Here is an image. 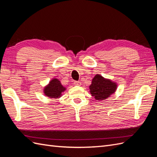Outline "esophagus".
Listing matches in <instances>:
<instances>
[{"instance_id":"1","label":"esophagus","mask_w":157,"mask_h":157,"mask_svg":"<svg viewBox=\"0 0 157 157\" xmlns=\"http://www.w3.org/2000/svg\"><path fill=\"white\" fill-rule=\"evenodd\" d=\"M74 84L76 85V86H80L81 85V82L80 81H75Z\"/></svg>"}]
</instances>
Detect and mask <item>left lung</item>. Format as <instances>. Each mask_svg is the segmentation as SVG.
I'll use <instances>...</instances> for the list:
<instances>
[{
    "mask_svg": "<svg viewBox=\"0 0 157 157\" xmlns=\"http://www.w3.org/2000/svg\"><path fill=\"white\" fill-rule=\"evenodd\" d=\"M117 85L111 80L103 78L100 75H96L92 79L89 86L90 94L96 100H104L116 91Z\"/></svg>",
    "mask_w": 157,
    "mask_h": 157,
    "instance_id": "left-lung-1",
    "label": "left lung"
}]
</instances>
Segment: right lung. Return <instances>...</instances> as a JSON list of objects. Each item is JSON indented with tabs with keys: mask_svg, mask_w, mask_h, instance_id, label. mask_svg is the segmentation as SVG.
Wrapping results in <instances>:
<instances>
[{
	"mask_svg": "<svg viewBox=\"0 0 157 157\" xmlns=\"http://www.w3.org/2000/svg\"><path fill=\"white\" fill-rule=\"evenodd\" d=\"M66 88L63 86L58 78H53L49 84L45 86L44 93L46 96L50 98H58L61 96Z\"/></svg>",
	"mask_w": 157,
	"mask_h": 157,
	"instance_id": "right-lung-1",
	"label": "right lung"
}]
</instances>
